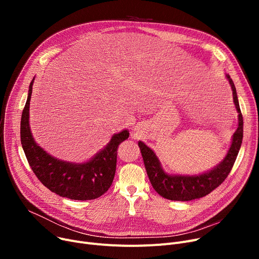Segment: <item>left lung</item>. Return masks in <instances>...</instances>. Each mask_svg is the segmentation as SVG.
I'll list each match as a JSON object with an SVG mask.
<instances>
[{
	"label": "left lung",
	"mask_w": 259,
	"mask_h": 259,
	"mask_svg": "<svg viewBox=\"0 0 259 259\" xmlns=\"http://www.w3.org/2000/svg\"><path fill=\"white\" fill-rule=\"evenodd\" d=\"M227 78L229 79L231 88H232L233 100L238 112V128L233 134L232 144H231L225 159L219 166L209 172L199 175H169L161 169L159 160L151 149L144 143L139 142L148 178L155 191L160 196L170 200L179 201H188L203 197L222 185L232 170L242 142L243 120L238 104L236 88L232 78L229 75H227Z\"/></svg>",
	"instance_id": "1"
}]
</instances>
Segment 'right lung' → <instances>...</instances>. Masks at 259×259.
<instances>
[{
	"label": "right lung",
	"mask_w": 259,
	"mask_h": 259,
	"mask_svg": "<svg viewBox=\"0 0 259 259\" xmlns=\"http://www.w3.org/2000/svg\"><path fill=\"white\" fill-rule=\"evenodd\" d=\"M33 79L21 118V143L29 166L40 183L62 197L74 200L100 197L112 185L117 148L129 138V132L124 130L114 134L104 150L84 164H71L52 157L35 144L29 128V104Z\"/></svg>",
	"instance_id": "right-lung-1"
}]
</instances>
